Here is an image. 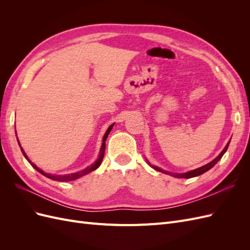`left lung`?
<instances>
[{
	"label": "left lung",
	"instance_id": "left-lung-1",
	"mask_svg": "<svg viewBox=\"0 0 250 250\" xmlns=\"http://www.w3.org/2000/svg\"><path fill=\"white\" fill-rule=\"evenodd\" d=\"M229 143H230V141L226 144V146L224 147V149L222 150V152L219 154L214 161H211L210 163H208V164H207V165H204V166H202V167H200V168H198V169H195V170H192V171H188V172H186V173H180V174H176V173H168L167 171H164L163 169H161V168H158V167H156V166H152L151 165L149 162H148V164L151 166V167H152L154 170H157V171H160V172H162V173H165V174H170V175H172V176H174V177H178V178H192V177H195V176H199V175H201V174H203V173H206L207 171H208L209 169H211L214 167V166L221 160V157L223 156V154L226 152V150H228V148H229Z\"/></svg>",
	"mask_w": 250,
	"mask_h": 250
}]
</instances>
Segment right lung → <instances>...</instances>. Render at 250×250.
I'll use <instances>...</instances> for the list:
<instances>
[{
    "label": "right lung",
    "instance_id": "1",
    "mask_svg": "<svg viewBox=\"0 0 250 250\" xmlns=\"http://www.w3.org/2000/svg\"><path fill=\"white\" fill-rule=\"evenodd\" d=\"M113 125L115 124H112V125H110L108 128H107V130H106V132H105V134H104V137H103V143H102V146H101V149H100V153H99V156H98V158H97V161L94 163V164H92L90 166H88L87 168H85V169H83V170H81V171H78V172H76V173H72V174H65V175H54V174H50V173H46V172H43L42 169H40L39 167H36L35 166V164H33L31 161L29 160L28 158V156L26 155V153H25V151H24V149L21 148V144H20V142H19V140H18V142H19V145H20V147H21V152H22V154H24V156L26 157V160L31 164V166L32 167L36 170V171H39L41 174H42L43 176H46V177H48V178H50V179H52V180H56V181H71V180H75V179H77V178H79V177H81V176H84V175H86V174H88V173H90L92 171H94V170H96L97 168H99V166L101 165V163H102V160H103V157H104V151H105V141H106V139H107V137H108V134H109V132H110V130L112 129V127H113Z\"/></svg>",
    "mask_w": 250,
    "mask_h": 250
}]
</instances>
